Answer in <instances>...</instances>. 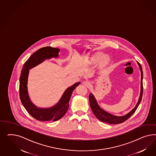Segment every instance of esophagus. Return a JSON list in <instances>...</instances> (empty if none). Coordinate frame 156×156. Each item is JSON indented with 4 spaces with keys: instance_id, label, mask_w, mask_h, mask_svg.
I'll return each mask as SVG.
<instances>
[{
    "instance_id": "obj_1",
    "label": "esophagus",
    "mask_w": 156,
    "mask_h": 156,
    "mask_svg": "<svg viewBox=\"0 0 156 156\" xmlns=\"http://www.w3.org/2000/svg\"><path fill=\"white\" fill-rule=\"evenodd\" d=\"M83 85L87 87H90V86H91V82L89 80H85L83 82Z\"/></svg>"
}]
</instances>
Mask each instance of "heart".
Instances as JSON below:
<instances>
[{"mask_svg":"<svg viewBox=\"0 0 156 156\" xmlns=\"http://www.w3.org/2000/svg\"><path fill=\"white\" fill-rule=\"evenodd\" d=\"M102 56H103V54H99V55L97 57V59H96V60L99 59V58H100L101 57H102ZM107 63H108V59H107V58H105L104 59V62H103V65H106Z\"/></svg>","mask_w":156,"mask_h":156,"instance_id":"1","label":"heart"}]
</instances>
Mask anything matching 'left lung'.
Segmentation results:
<instances>
[{"mask_svg": "<svg viewBox=\"0 0 156 156\" xmlns=\"http://www.w3.org/2000/svg\"><path fill=\"white\" fill-rule=\"evenodd\" d=\"M138 65L140 67L141 74V93L140 96L137 102V105L133 109L127 114L123 115V116H116L113 114L109 113L106 111L104 110L102 108L99 107V105L97 103L96 99L95 98L94 95L90 93L89 95V102H90V108L91 109L92 112L95 115V117L98 118L99 120L104 122L108 123L110 124H118L121 123L123 122L126 121L128 118H130L134 113L137 110L138 106L141 102L142 94H143V83H142V79H143V71L142 69L141 66L139 62H137Z\"/></svg>", "mask_w": 156, "mask_h": 156, "instance_id": "1", "label": "left lung"}]
</instances>
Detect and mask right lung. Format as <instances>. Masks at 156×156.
<instances>
[{"label":"right lung","instance_id":"add662e5","mask_svg":"<svg viewBox=\"0 0 156 156\" xmlns=\"http://www.w3.org/2000/svg\"><path fill=\"white\" fill-rule=\"evenodd\" d=\"M59 49L47 46L39 49L33 54L24 64L19 80L20 99L30 115L40 121H56L65 114L69 107V101L73 90L80 82H76L68 87L61 98L55 105L49 108L37 107L30 101L27 91V80L29 70L37 66L45 59L53 57L58 58Z\"/></svg>","mask_w":156,"mask_h":156}]
</instances>
